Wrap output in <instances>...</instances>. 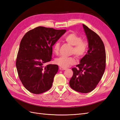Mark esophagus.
<instances>
[{
	"mask_svg": "<svg viewBox=\"0 0 120 120\" xmlns=\"http://www.w3.org/2000/svg\"><path fill=\"white\" fill-rule=\"evenodd\" d=\"M59 69H60V71H63V70H65L66 69H67V68H63L60 67V68H59Z\"/></svg>",
	"mask_w": 120,
	"mask_h": 120,
	"instance_id": "1",
	"label": "esophagus"
}]
</instances>
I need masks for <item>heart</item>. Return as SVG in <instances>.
<instances>
[{"label":"heart","instance_id":"b5f03b06","mask_svg":"<svg viewBox=\"0 0 120 120\" xmlns=\"http://www.w3.org/2000/svg\"><path fill=\"white\" fill-rule=\"evenodd\" d=\"M64 40L68 44L73 46L72 53H74L78 58L82 57L87 50L88 44L86 42L82 41L81 38L74 33H71L66 35ZM60 43L56 42L53 46V52L58 55L59 52ZM55 63L59 67L66 68L71 65L75 64V60L73 57H60L56 58Z\"/></svg>","mask_w":120,"mask_h":120}]
</instances>
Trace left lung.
Returning <instances> with one entry per match:
<instances>
[{
  "mask_svg": "<svg viewBox=\"0 0 120 120\" xmlns=\"http://www.w3.org/2000/svg\"><path fill=\"white\" fill-rule=\"evenodd\" d=\"M88 43L86 54L74 68L70 80L71 88L79 92L87 93L95 88L101 80L106 67V52L102 40L95 32L83 24Z\"/></svg>",
  "mask_w": 120,
  "mask_h": 120,
  "instance_id": "left-lung-1",
  "label": "left lung"
}]
</instances>
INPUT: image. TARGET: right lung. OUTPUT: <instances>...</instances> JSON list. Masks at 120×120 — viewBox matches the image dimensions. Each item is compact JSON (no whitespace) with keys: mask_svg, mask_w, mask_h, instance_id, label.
<instances>
[{"mask_svg":"<svg viewBox=\"0 0 120 120\" xmlns=\"http://www.w3.org/2000/svg\"><path fill=\"white\" fill-rule=\"evenodd\" d=\"M66 30L38 27L24 35L20 43L16 67L19 79L28 91L41 94L52 87L58 66L52 59V46Z\"/></svg>","mask_w":120,"mask_h":120,"instance_id":"obj_1","label":"right lung"}]
</instances>
